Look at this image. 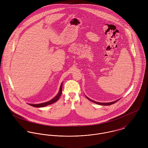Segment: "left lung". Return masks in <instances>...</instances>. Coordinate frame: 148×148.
Listing matches in <instances>:
<instances>
[{
	"instance_id": "left-lung-1",
	"label": "left lung",
	"mask_w": 148,
	"mask_h": 148,
	"mask_svg": "<svg viewBox=\"0 0 148 148\" xmlns=\"http://www.w3.org/2000/svg\"><path fill=\"white\" fill-rule=\"evenodd\" d=\"M86 97L89 100L91 101L92 102H93V103H95V104H99V105H101V106H110V105H112V104L115 103L116 102H117V101H119V100H120V99H119V100H116V101H112V102H110V103H99V102H97V101H93V100L90 99L89 98H88V97H86Z\"/></svg>"
}]
</instances>
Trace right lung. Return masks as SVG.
<instances>
[{"label": "right lung", "mask_w": 148, "mask_h": 148, "mask_svg": "<svg viewBox=\"0 0 148 148\" xmlns=\"http://www.w3.org/2000/svg\"><path fill=\"white\" fill-rule=\"evenodd\" d=\"M62 84H63V83L61 84L60 85V89H59V91L58 92V93L57 94L56 96H55L52 100L47 101V102H45V103H41V104H28L29 106H34V107H36V108H41V107H44L45 106H48V105H50V104H52L55 102H56L60 98L62 93Z\"/></svg>", "instance_id": "right-lung-1"}]
</instances>
